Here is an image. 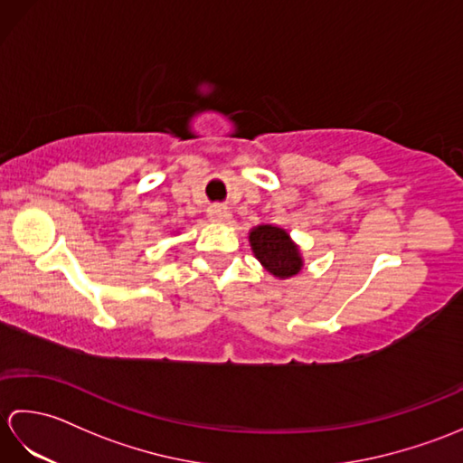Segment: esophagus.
Masks as SVG:
<instances>
[{"instance_id":"obj_1","label":"esophagus","mask_w":463,"mask_h":463,"mask_svg":"<svg viewBox=\"0 0 463 463\" xmlns=\"http://www.w3.org/2000/svg\"><path fill=\"white\" fill-rule=\"evenodd\" d=\"M206 214H209L211 221H216V222H226L231 219V211L226 209L224 204H211L209 209H206Z\"/></svg>"}]
</instances>
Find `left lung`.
<instances>
[{
    "label": "left lung",
    "mask_w": 463,
    "mask_h": 463,
    "mask_svg": "<svg viewBox=\"0 0 463 463\" xmlns=\"http://www.w3.org/2000/svg\"><path fill=\"white\" fill-rule=\"evenodd\" d=\"M250 247L262 267L279 279H288L298 274L302 269V259L288 234L279 226L262 224L250 232Z\"/></svg>",
    "instance_id": "1"
}]
</instances>
